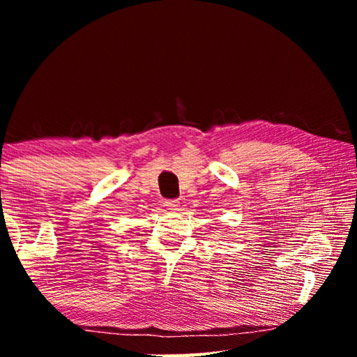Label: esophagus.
I'll list each match as a JSON object with an SVG mask.
<instances>
[{"label":"esophagus","instance_id":"obj_1","mask_svg":"<svg viewBox=\"0 0 357 357\" xmlns=\"http://www.w3.org/2000/svg\"><path fill=\"white\" fill-rule=\"evenodd\" d=\"M165 206L168 209H178L179 208V202L176 200V198H172V200H165Z\"/></svg>","mask_w":357,"mask_h":357}]
</instances>
